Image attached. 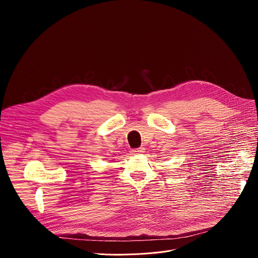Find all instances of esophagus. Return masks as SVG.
Masks as SVG:
<instances>
[{"label":"esophagus","mask_w":258,"mask_h":258,"mask_svg":"<svg viewBox=\"0 0 258 258\" xmlns=\"http://www.w3.org/2000/svg\"><path fill=\"white\" fill-rule=\"evenodd\" d=\"M144 152V148L139 147V148H134V150H131V153L133 155H137V154H142Z\"/></svg>","instance_id":"esophagus-1"}]
</instances>
